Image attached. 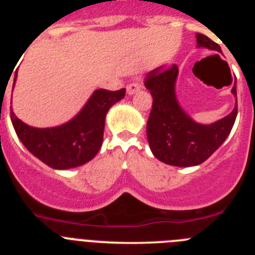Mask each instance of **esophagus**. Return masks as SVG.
Segmentation results:
<instances>
[{
    "instance_id": "1",
    "label": "esophagus",
    "mask_w": 255,
    "mask_h": 255,
    "mask_svg": "<svg viewBox=\"0 0 255 255\" xmlns=\"http://www.w3.org/2000/svg\"><path fill=\"white\" fill-rule=\"evenodd\" d=\"M139 89H140V84L139 83H130V84H128V87H126V91H128V94H134L135 92H138Z\"/></svg>"
}]
</instances>
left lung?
Returning <instances> with one entry per match:
<instances>
[{
  "mask_svg": "<svg viewBox=\"0 0 255 255\" xmlns=\"http://www.w3.org/2000/svg\"><path fill=\"white\" fill-rule=\"evenodd\" d=\"M198 47L221 52V47L204 34H197ZM179 67H158L148 73L145 88L153 97L147 123V138L152 153L163 163L179 167L197 166L208 159L226 140L238 115V102L233 112L211 124L195 123L177 102L175 94ZM236 97V82L233 87Z\"/></svg>",
  "mask_w": 255,
  "mask_h": 255,
  "instance_id": "obj_1",
  "label": "left lung"
}]
</instances>
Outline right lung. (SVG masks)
<instances>
[{
	"label": "right lung",
	"instance_id": "obj_1",
	"mask_svg": "<svg viewBox=\"0 0 255 255\" xmlns=\"http://www.w3.org/2000/svg\"><path fill=\"white\" fill-rule=\"evenodd\" d=\"M17 74L15 73L13 85ZM120 91L97 89L73 120L56 128L38 129L22 123L11 110L13 129L26 149L47 166L67 170L94 158L103 141L105 120L108 110L125 97Z\"/></svg>",
	"mask_w": 255,
	"mask_h": 255
}]
</instances>
